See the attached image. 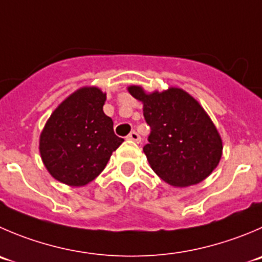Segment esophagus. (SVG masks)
<instances>
[{"instance_id": "esophagus-1", "label": "esophagus", "mask_w": 262, "mask_h": 262, "mask_svg": "<svg viewBox=\"0 0 262 262\" xmlns=\"http://www.w3.org/2000/svg\"><path fill=\"white\" fill-rule=\"evenodd\" d=\"M127 139H128V140H131V141H135V143H140V141H141L140 135H139L138 133H135V131H133V133L129 134V135L127 136Z\"/></svg>"}]
</instances>
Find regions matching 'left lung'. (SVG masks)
Masks as SVG:
<instances>
[{"label":"left lung","instance_id":"1","mask_svg":"<svg viewBox=\"0 0 262 262\" xmlns=\"http://www.w3.org/2000/svg\"><path fill=\"white\" fill-rule=\"evenodd\" d=\"M127 90L143 103L150 126L149 144L143 150L151 170L175 188L207 179L223 156V140L203 106L179 87L146 92L133 84Z\"/></svg>","mask_w":262,"mask_h":262}]
</instances>
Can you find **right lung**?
<instances>
[{
	"label": "right lung",
	"instance_id": "obj_1",
	"mask_svg": "<svg viewBox=\"0 0 262 262\" xmlns=\"http://www.w3.org/2000/svg\"><path fill=\"white\" fill-rule=\"evenodd\" d=\"M106 94L84 86L64 99L39 135V154L55 180L84 186L105 168L112 153L123 143L103 106Z\"/></svg>",
	"mask_w": 262,
	"mask_h": 262
}]
</instances>
